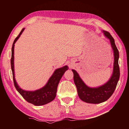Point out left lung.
<instances>
[{
	"mask_svg": "<svg viewBox=\"0 0 129 129\" xmlns=\"http://www.w3.org/2000/svg\"><path fill=\"white\" fill-rule=\"evenodd\" d=\"M103 32L105 36L109 39L110 41L114 56L113 73L109 81L99 88H89L82 81L75 70H72L74 82L77 89L78 95L82 101L87 103L100 104L108 100L114 93L119 78V51L115 44L114 39L110 34L105 30H103Z\"/></svg>",
	"mask_w": 129,
	"mask_h": 129,
	"instance_id": "left-lung-1",
	"label": "left lung"
}]
</instances>
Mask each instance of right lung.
<instances>
[{
	"instance_id": "right-lung-1",
	"label": "right lung",
	"mask_w": 129,
	"mask_h": 129,
	"mask_svg": "<svg viewBox=\"0 0 129 129\" xmlns=\"http://www.w3.org/2000/svg\"><path fill=\"white\" fill-rule=\"evenodd\" d=\"M24 28L21 30L20 34L18 35L16 39H15L14 43L12 44V55L11 58V69L12 72L13 80L15 88L18 91V92L22 95V97L27 102L34 105L35 106H41L43 105L47 104L49 102H51L54 99L56 95L58 83L60 80L62 76L64 75L65 72L68 69L67 66H65L61 68H58L54 71L51 78L48 80L44 87L41 88L39 90H37L34 91H25L23 90L19 86L17 85V83L15 79L14 75V44L16 43L17 39L22 34Z\"/></svg>"
}]
</instances>
